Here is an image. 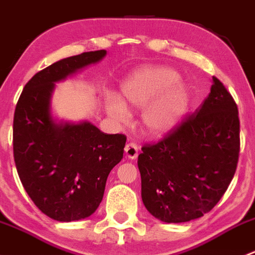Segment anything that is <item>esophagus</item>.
<instances>
[{"instance_id": "obj_1", "label": "esophagus", "mask_w": 255, "mask_h": 255, "mask_svg": "<svg viewBox=\"0 0 255 255\" xmlns=\"http://www.w3.org/2000/svg\"><path fill=\"white\" fill-rule=\"evenodd\" d=\"M126 155L129 159H135L138 156V146L135 143H128L125 148Z\"/></svg>"}]
</instances>
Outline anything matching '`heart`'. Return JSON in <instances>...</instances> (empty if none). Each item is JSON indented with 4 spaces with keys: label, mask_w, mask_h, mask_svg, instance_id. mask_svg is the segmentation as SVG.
I'll return each instance as SVG.
<instances>
[{
    "label": "heart",
    "mask_w": 255,
    "mask_h": 255,
    "mask_svg": "<svg viewBox=\"0 0 255 255\" xmlns=\"http://www.w3.org/2000/svg\"><path fill=\"white\" fill-rule=\"evenodd\" d=\"M175 71L166 68H145L137 71L122 85V96L134 107L149 105L143 113V123L151 134H164L174 129L189 112L191 96L180 84ZM106 111L116 121H126L128 111L116 97L106 100Z\"/></svg>",
    "instance_id": "1"
}]
</instances>
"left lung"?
<instances>
[{"instance_id":"1","label":"left lung","mask_w":255,"mask_h":255,"mask_svg":"<svg viewBox=\"0 0 255 255\" xmlns=\"http://www.w3.org/2000/svg\"><path fill=\"white\" fill-rule=\"evenodd\" d=\"M212 80L201 109L158 143L144 144L138 156L143 204L163 222L202 217L235 176L241 145L237 104L220 80Z\"/></svg>"}]
</instances>
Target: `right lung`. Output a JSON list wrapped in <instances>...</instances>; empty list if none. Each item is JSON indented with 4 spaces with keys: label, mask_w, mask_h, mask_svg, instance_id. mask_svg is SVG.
<instances>
[{
    "label": "right lung",
    "mask_w": 255,
    "mask_h": 255,
    "mask_svg": "<svg viewBox=\"0 0 255 255\" xmlns=\"http://www.w3.org/2000/svg\"><path fill=\"white\" fill-rule=\"evenodd\" d=\"M106 50L51 64L25 84L13 118V155L23 187L35 206L59 222L91 216L110 171L122 160L127 137L106 134L90 122L56 123L50 113L55 82L95 64Z\"/></svg>",
    "instance_id": "right-lung-1"
}]
</instances>
